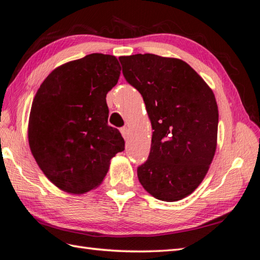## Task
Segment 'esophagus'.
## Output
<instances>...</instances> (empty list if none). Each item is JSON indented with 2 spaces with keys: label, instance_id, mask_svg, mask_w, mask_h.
<instances>
[{
  "label": "esophagus",
  "instance_id": "1",
  "mask_svg": "<svg viewBox=\"0 0 260 260\" xmlns=\"http://www.w3.org/2000/svg\"><path fill=\"white\" fill-rule=\"evenodd\" d=\"M120 133H121V135H123V137H124V139H125L126 141L128 140L129 133H128V129H127V127H121V128H120Z\"/></svg>",
  "mask_w": 260,
  "mask_h": 260
}]
</instances>
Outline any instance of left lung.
<instances>
[{
	"mask_svg": "<svg viewBox=\"0 0 260 260\" xmlns=\"http://www.w3.org/2000/svg\"><path fill=\"white\" fill-rule=\"evenodd\" d=\"M119 62L127 82L143 96L153 129L139 180L156 200L180 201L200 186L215 154L214 93L181 59L136 54L120 56Z\"/></svg>",
	"mask_w": 260,
	"mask_h": 260,
	"instance_id": "8db88e82",
	"label": "left lung"
}]
</instances>
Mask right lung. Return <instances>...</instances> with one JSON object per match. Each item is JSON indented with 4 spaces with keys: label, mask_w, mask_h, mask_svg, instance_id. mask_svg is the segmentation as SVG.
Segmentation results:
<instances>
[{
    "label": "right lung",
    "mask_w": 260,
    "mask_h": 260,
    "mask_svg": "<svg viewBox=\"0 0 260 260\" xmlns=\"http://www.w3.org/2000/svg\"><path fill=\"white\" fill-rule=\"evenodd\" d=\"M113 55L90 54L58 66L40 85L29 116V146L53 184L84 194L103 182L110 160L124 151L119 131L108 125V91L118 82Z\"/></svg>",
    "instance_id": "1"
}]
</instances>
